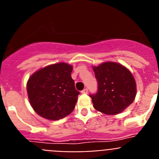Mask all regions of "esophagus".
<instances>
[{
	"mask_svg": "<svg viewBox=\"0 0 159 159\" xmlns=\"http://www.w3.org/2000/svg\"><path fill=\"white\" fill-rule=\"evenodd\" d=\"M81 93L82 94H87V93H88V90L87 89V88H85V89H84L82 91V92H81Z\"/></svg>",
	"mask_w": 159,
	"mask_h": 159,
	"instance_id": "1",
	"label": "esophagus"
}]
</instances>
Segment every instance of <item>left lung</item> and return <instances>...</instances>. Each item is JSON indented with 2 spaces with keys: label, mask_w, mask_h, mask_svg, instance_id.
<instances>
[{
  "label": "left lung",
  "mask_w": 159,
  "mask_h": 159,
  "mask_svg": "<svg viewBox=\"0 0 159 159\" xmlns=\"http://www.w3.org/2000/svg\"><path fill=\"white\" fill-rule=\"evenodd\" d=\"M92 68L98 81V92L90 95L94 108L109 116L123 112L136 96V82L132 73L121 64L111 61Z\"/></svg>",
  "instance_id": "obj_1"
}]
</instances>
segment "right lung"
<instances>
[{
  "label": "right lung",
  "mask_w": 159,
  "mask_h": 159,
  "mask_svg": "<svg viewBox=\"0 0 159 159\" xmlns=\"http://www.w3.org/2000/svg\"><path fill=\"white\" fill-rule=\"evenodd\" d=\"M72 68L70 64L60 62L40 68L29 77L28 97L39 116L48 120H59L74 110L80 92L71 79Z\"/></svg>",
  "instance_id": "right-lung-1"
}]
</instances>
